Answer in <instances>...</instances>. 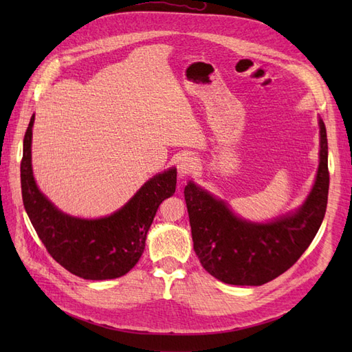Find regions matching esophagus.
<instances>
[{"label":"esophagus","mask_w":352,"mask_h":352,"mask_svg":"<svg viewBox=\"0 0 352 352\" xmlns=\"http://www.w3.org/2000/svg\"><path fill=\"white\" fill-rule=\"evenodd\" d=\"M198 167V163H197V158L190 157V155H185L182 157L177 162V170H179V175L182 177H186L189 175H192L195 170Z\"/></svg>","instance_id":"obj_1"}]
</instances>
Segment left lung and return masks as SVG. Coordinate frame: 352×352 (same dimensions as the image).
Masks as SVG:
<instances>
[{"mask_svg":"<svg viewBox=\"0 0 352 352\" xmlns=\"http://www.w3.org/2000/svg\"><path fill=\"white\" fill-rule=\"evenodd\" d=\"M320 126V164L316 184L294 214L265 225L241 220L225 202L192 182L185 199L199 263L216 279L241 286H260L278 278L310 247L324 219L329 194L327 136Z\"/></svg>","mask_w":352,"mask_h":352,"instance_id":"8db88e82","label":"left lung"}]
</instances>
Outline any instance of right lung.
Instances as JSON below:
<instances>
[{
	"mask_svg": "<svg viewBox=\"0 0 352 352\" xmlns=\"http://www.w3.org/2000/svg\"><path fill=\"white\" fill-rule=\"evenodd\" d=\"M32 116L20 163L23 206L47 251L72 274L88 280L116 279L140 261L148 229L162 202L176 190V168L160 173L138 190L124 207L109 217L76 219L57 210L39 192L32 175Z\"/></svg>",
	"mask_w": 352,
	"mask_h": 352,
	"instance_id": "add662e5",
	"label": "right lung"
}]
</instances>
